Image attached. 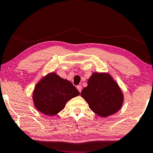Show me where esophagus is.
I'll list each match as a JSON object with an SVG mask.
<instances>
[{"mask_svg": "<svg viewBox=\"0 0 153 153\" xmlns=\"http://www.w3.org/2000/svg\"><path fill=\"white\" fill-rule=\"evenodd\" d=\"M77 89H78V90L80 91V93L81 91H82V86H81V85H78V86H77Z\"/></svg>", "mask_w": 153, "mask_h": 153, "instance_id": "obj_1", "label": "esophagus"}]
</instances>
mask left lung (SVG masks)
Listing matches in <instances>:
<instances>
[{
  "label": "left lung",
  "instance_id": "obj_1",
  "mask_svg": "<svg viewBox=\"0 0 153 153\" xmlns=\"http://www.w3.org/2000/svg\"><path fill=\"white\" fill-rule=\"evenodd\" d=\"M87 85L82 90L81 96L94 113L105 117L120 109L124 101L123 94L108 73H94Z\"/></svg>",
  "mask_w": 153,
  "mask_h": 153
}]
</instances>
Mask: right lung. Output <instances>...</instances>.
Masks as SVG:
<instances>
[{
  "mask_svg": "<svg viewBox=\"0 0 153 153\" xmlns=\"http://www.w3.org/2000/svg\"><path fill=\"white\" fill-rule=\"evenodd\" d=\"M80 94L70 81L55 73H49L36 85L33 93L34 105L46 115H55L65 107L66 102Z\"/></svg>",
  "mask_w": 153,
  "mask_h": 153,
  "instance_id": "obj_1",
  "label": "right lung"
}]
</instances>
